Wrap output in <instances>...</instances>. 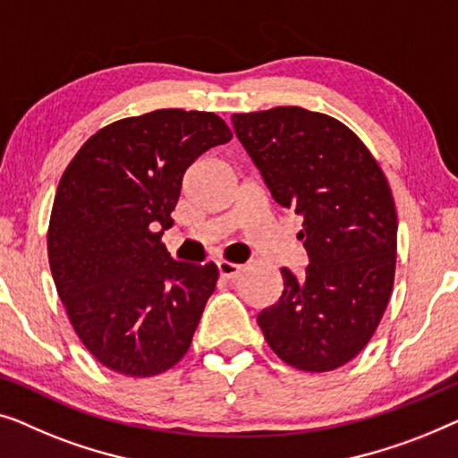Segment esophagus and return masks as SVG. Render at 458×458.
I'll return each mask as SVG.
<instances>
[{
  "label": "esophagus",
  "mask_w": 458,
  "mask_h": 458,
  "mask_svg": "<svg viewBox=\"0 0 458 458\" xmlns=\"http://www.w3.org/2000/svg\"><path fill=\"white\" fill-rule=\"evenodd\" d=\"M217 272H220L222 278L236 280L238 276L242 274V266H236V263H230V261H217Z\"/></svg>",
  "instance_id": "34e87169"
}]
</instances>
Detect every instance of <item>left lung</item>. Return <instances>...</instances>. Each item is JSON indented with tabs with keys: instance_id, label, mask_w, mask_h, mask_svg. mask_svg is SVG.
I'll return each mask as SVG.
<instances>
[{
	"instance_id": "left-lung-1",
	"label": "left lung",
	"mask_w": 458,
	"mask_h": 458,
	"mask_svg": "<svg viewBox=\"0 0 458 458\" xmlns=\"http://www.w3.org/2000/svg\"><path fill=\"white\" fill-rule=\"evenodd\" d=\"M238 140L274 201L302 217L309 266L257 315L267 344L302 371L355 359L382 319L396 267V208L382 167L332 115L286 106L234 114Z\"/></svg>"
}]
</instances>
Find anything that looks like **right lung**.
<instances>
[{"label": "right lung", "instance_id": "add662e5", "mask_svg": "<svg viewBox=\"0 0 458 458\" xmlns=\"http://www.w3.org/2000/svg\"><path fill=\"white\" fill-rule=\"evenodd\" d=\"M230 139L211 112L156 109L101 128L62 174L51 276L81 343L107 369L151 377L189 351L217 267L174 261L162 234L186 167Z\"/></svg>", "mask_w": 458, "mask_h": 458}]
</instances>
